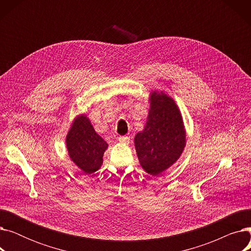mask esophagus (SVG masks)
Masks as SVG:
<instances>
[{
    "mask_svg": "<svg viewBox=\"0 0 251 251\" xmlns=\"http://www.w3.org/2000/svg\"><path fill=\"white\" fill-rule=\"evenodd\" d=\"M118 139L121 143H126V144L129 143V137L128 136H120Z\"/></svg>",
    "mask_w": 251,
    "mask_h": 251,
    "instance_id": "esophagus-1",
    "label": "esophagus"
}]
</instances>
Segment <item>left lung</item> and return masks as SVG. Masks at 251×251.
I'll return each instance as SVG.
<instances>
[{"label":"left lung","mask_w":251,"mask_h":251,"mask_svg":"<svg viewBox=\"0 0 251 251\" xmlns=\"http://www.w3.org/2000/svg\"><path fill=\"white\" fill-rule=\"evenodd\" d=\"M147 124L134 137V146L142 169L157 176L174 165L186 146V131L175 100L164 91L150 96Z\"/></svg>","instance_id":"obj_1"}]
</instances>
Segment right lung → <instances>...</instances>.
Instances as JSON below:
<instances>
[{
  "mask_svg": "<svg viewBox=\"0 0 251 251\" xmlns=\"http://www.w3.org/2000/svg\"><path fill=\"white\" fill-rule=\"evenodd\" d=\"M66 147L71 161L85 174H92L102 165L108 149L105 142L92 127L86 115L77 116L66 136Z\"/></svg>",
  "mask_w": 251,
  "mask_h": 251,
  "instance_id": "right-lung-1",
  "label": "right lung"
}]
</instances>
